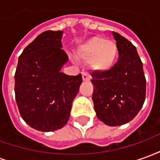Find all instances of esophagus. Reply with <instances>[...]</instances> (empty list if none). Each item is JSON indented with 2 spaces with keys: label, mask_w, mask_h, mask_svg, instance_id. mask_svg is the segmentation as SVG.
Wrapping results in <instances>:
<instances>
[{
  "label": "esophagus",
  "mask_w": 160,
  "mask_h": 160,
  "mask_svg": "<svg viewBox=\"0 0 160 160\" xmlns=\"http://www.w3.org/2000/svg\"><path fill=\"white\" fill-rule=\"evenodd\" d=\"M90 79L91 76L89 75V73H86V72L82 73V80H83L84 81H88V80H90Z\"/></svg>",
  "instance_id": "1"
}]
</instances>
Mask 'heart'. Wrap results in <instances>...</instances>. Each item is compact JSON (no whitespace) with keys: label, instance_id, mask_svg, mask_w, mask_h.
I'll return each instance as SVG.
<instances>
[{"label":"heart","instance_id":"b5f03b06","mask_svg":"<svg viewBox=\"0 0 160 160\" xmlns=\"http://www.w3.org/2000/svg\"><path fill=\"white\" fill-rule=\"evenodd\" d=\"M78 56L84 61H89L94 70L106 72L114 67L118 60V48L113 41L95 36L80 45Z\"/></svg>","mask_w":160,"mask_h":160}]
</instances>
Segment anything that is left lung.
Returning a JSON list of instances; mask_svg holds the SVG:
<instances>
[{"instance_id":"left-lung-1","label":"left lung","mask_w":160,"mask_h":160,"mask_svg":"<svg viewBox=\"0 0 160 160\" xmlns=\"http://www.w3.org/2000/svg\"><path fill=\"white\" fill-rule=\"evenodd\" d=\"M118 48V62L106 72H92V101L98 118L109 126L133 120L146 98L143 64L135 46L113 32Z\"/></svg>"}]
</instances>
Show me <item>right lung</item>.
Here are the masks:
<instances>
[{
  "mask_svg": "<svg viewBox=\"0 0 160 160\" xmlns=\"http://www.w3.org/2000/svg\"><path fill=\"white\" fill-rule=\"evenodd\" d=\"M62 31H46L24 49L14 80L15 99L21 118L42 132L59 129L69 119L79 92L81 74L68 75L61 69L68 61L62 49Z\"/></svg>",
  "mask_w": 160,
  "mask_h": 160,
  "instance_id": "add662e5",
  "label": "right lung"
}]
</instances>
